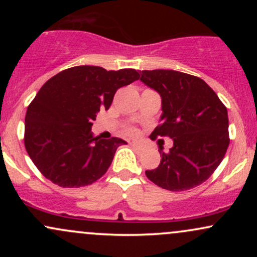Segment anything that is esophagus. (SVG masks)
<instances>
[{"label":"esophagus","instance_id":"esophagus-1","mask_svg":"<svg viewBox=\"0 0 257 257\" xmlns=\"http://www.w3.org/2000/svg\"><path fill=\"white\" fill-rule=\"evenodd\" d=\"M132 147H133V149H134L137 152H143V147L139 146L138 144H135V143L132 144Z\"/></svg>","mask_w":257,"mask_h":257}]
</instances>
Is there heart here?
<instances>
[{
	"instance_id": "obj_1",
	"label": "heart",
	"mask_w": 257,
	"mask_h": 257,
	"mask_svg": "<svg viewBox=\"0 0 257 257\" xmlns=\"http://www.w3.org/2000/svg\"><path fill=\"white\" fill-rule=\"evenodd\" d=\"M126 133H128L129 135H135V134H137V129H134V128H129L128 131H126Z\"/></svg>"
}]
</instances>
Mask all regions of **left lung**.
<instances>
[{"label": "left lung", "instance_id": "left-lung-1", "mask_svg": "<svg viewBox=\"0 0 257 257\" xmlns=\"http://www.w3.org/2000/svg\"><path fill=\"white\" fill-rule=\"evenodd\" d=\"M162 96L159 124L151 138H172L162 161L145 174L153 184L169 191H186L210 178L229 145L228 114L216 93L197 76L174 70H144L140 77Z\"/></svg>", "mask_w": 257, "mask_h": 257}]
</instances>
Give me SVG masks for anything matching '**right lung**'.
I'll use <instances>...</instances> for the list:
<instances>
[{"label": "right lung", "mask_w": 257, "mask_h": 257, "mask_svg": "<svg viewBox=\"0 0 257 257\" xmlns=\"http://www.w3.org/2000/svg\"><path fill=\"white\" fill-rule=\"evenodd\" d=\"M140 78L134 69L70 67L42 85L25 116L24 144L46 179L65 188L91 185L111 166L119 138H94L100 108L108 110L117 89Z\"/></svg>", "instance_id": "add662e5"}]
</instances>
